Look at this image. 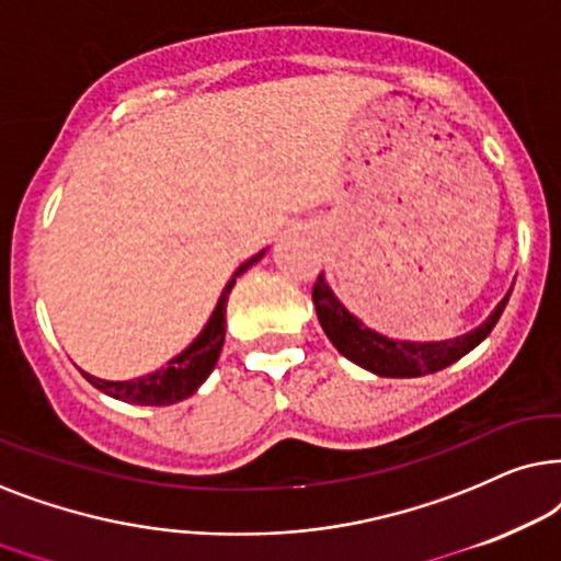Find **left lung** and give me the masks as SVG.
Wrapping results in <instances>:
<instances>
[{"instance_id": "left-lung-1", "label": "left lung", "mask_w": 561, "mask_h": 561, "mask_svg": "<svg viewBox=\"0 0 561 561\" xmlns=\"http://www.w3.org/2000/svg\"><path fill=\"white\" fill-rule=\"evenodd\" d=\"M511 293L500 300L497 308L492 310V316L484 320L482 325H477L474 331L451 341L431 343L392 341L382 333L371 331V328L364 325L362 320L354 318L346 308H343L339 297L333 295V289L328 287L323 274L318 276L316 287H312V302H316L318 320L320 325H323L325 335L348 362L375 371L379 377H423L446 369L449 364L459 362L461 356L469 354L474 346H480V343L490 335L492 328H495L500 316H503Z\"/></svg>"}]
</instances>
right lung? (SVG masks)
Returning <instances> with one entry per match:
<instances>
[{"instance_id":"1","label":"right lung","mask_w":561,"mask_h":561,"mask_svg":"<svg viewBox=\"0 0 561 561\" xmlns=\"http://www.w3.org/2000/svg\"><path fill=\"white\" fill-rule=\"evenodd\" d=\"M261 256H264V251L251 256L249 261H243V264L236 268L233 279L228 282L226 289H222L218 308L213 310V318L207 320L205 331L199 333L182 354L171 358L163 369L151 371V375L138 379H128V382H107V379H96L92 375H87V371H81V375H84L96 390L110 394V398L136 402V405H174V402L190 398V394L197 392V387L210 377L215 364H218L222 341H226L228 295L236 285V276H241L245 268L256 264Z\"/></svg>"}]
</instances>
